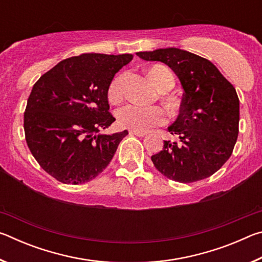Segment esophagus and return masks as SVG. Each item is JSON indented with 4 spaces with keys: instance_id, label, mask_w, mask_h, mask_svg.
I'll return each instance as SVG.
<instances>
[{
    "instance_id": "34e87169",
    "label": "esophagus",
    "mask_w": 262,
    "mask_h": 262,
    "mask_svg": "<svg viewBox=\"0 0 262 262\" xmlns=\"http://www.w3.org/2000/svg\"><path fill=\"white\" fill-rule=\"evenodd\" d=\"M129 134H130V135L139 136V137H143V136L147 135V133H145V132H139V130H130Z\"/></svg>"
}]
</instances>
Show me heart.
<instances>
[{"label": "heart", "instance_id": "1", "mask_svg": "<svg viewBox=\"0 0 262 262\" xmlns=\"http://www.w3.org/2000/svg\"><path fill=\"white\" fill-rule=\"evenodd\" d=\"M149 78L158 90L168 91L174 85V77L165 67L156 66L148 72ZM122 76L115 77L108 88V98L118 101L121 98ZM118 123L128 129L145 132L155 126L162 125L166 121L165 111L159 106H141L137 104H128L117 112Z\"/></svg>", "mask_w": 262, "mask_h": 262}]
</instances>
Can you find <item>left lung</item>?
Wrapping results in <instances>:
<instances>
[{
    "label": "left lung",
    "mask_w": 262,
    "mask_h": 262,
    "mask_svg": "<svg viewBox=\"0 0 262 262\" xmlns=\"http://www.w3.org/2000/svg\"><path fill=\"white\" fill-rule=\"evenodd\" d=\"M145 61H159L178 76L184 89L180 113L167 128L179 142L164 141L151 156L168 179L194 183L214 174L231 156L239 132L236 89L209 60L179 48L139 52Z\"/></svg>",
    "instance_id": "obj_1"
}]
</instances>
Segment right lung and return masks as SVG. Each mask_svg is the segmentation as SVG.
Segmentation results:
<instances>
[{"label":"right lung","instance_id":"1","mask_svg":"<svg viewBox=\"0 0 262 262\" xmlns=\"http://www.w3.org/2000/svg\"><path fill=\"white\" fill-rule=\"evenodd\" d=\"M132 54L86 53L57 63L32 88L24 113L25 140L43 170L63 184H84L105 170L128 132L97 134L115 118L107 92Z\"/></svg>","mask_w":262,"mask_h":262}]
</instances>
